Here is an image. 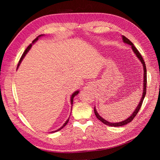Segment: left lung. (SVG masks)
I'll return each instance as SVG.
<instances>
[{"mask_svg":"<svg viewBox=\"0 0 160 160\" xmlns=\"http://www.w3.org/2000/svg\"><path fill=\"white\" fill-rule=\"evenodd\" d=\"M122 40H123V42L124 43H127V44H128V45L131 46V49L132 50V52H133L135 55H136V56L138 57V58L140 60V61L141 62L142 66H143V69H144L143 93H142V96L141 97V100H140V102H139V104L137 106L136 108L135 109V111L132 112V113L130 115V117H128L127 119H126V120H124V121H122V122H109L107 121L106 120H104V118H102L100 115L98 114L96 107H94V113H95V115H96V116L97 117L98 120H100L102 122H103L104 124L110 126V127H121V126H124L125 124H127L128 123L131 122L132 120H133V118L135 116H136L137 113L139 112V110H140V108H141L142 102H143V100L144 99L146 93H147V68H146V64H145L143 58L142 57L141 54L140 53V52H138V50L136 49V47L134 46L133 44H132L127 38H126L125 36H122Z\"/></svg>","mask_w":160,"mask_h":160,"instance_id":"left-lung-1","label":"left lung"}]
</instances>
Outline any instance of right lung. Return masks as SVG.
<instances>
[{"label":"right lung","instance_id":"1","mask_svg":"<svg viewBox=\"0 0 160 160\" xmlns=\"http://www.w3.org/2000/svg\"><path fill=\"white\" fill-rule=\"evenodd\" d=\"M44 36V34H41V35H40V36H38V37H37V38L34 40H33V42H32V44H30V45L28 47V48H27L26 49H25V52H24V53H23V54H22V56H21V58H20V60H19V62H18V67H17V69H18V67L20 66V63H21V62H22V60H23V58H25V55L27 53H28V52H29V50L31 49V47H32V45L33 44H34L37 40H38V38H40V37H41V36ZM79 91H75V92L71 95V98H70V100H71V107H73V98H74V97L76 96H77V95L79 93ZM71 109H72V108H71ZM69 118L67 119V121L64 122V124L62 126V127H61L60 128H58V130H56V131H52V132H57V131H60V130H61V129H62V128H64V127H65V126L67 125V124L68 123V122H69Z\"/></svg>","mask_w":160,"mask_h":160}]
</instances>
